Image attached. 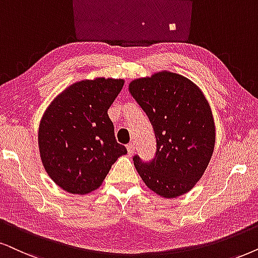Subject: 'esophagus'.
Instances as JSON below:
<instances>
[{"label": "esophagus", "mask_w": 258, "mask_h": 258, "mask_svg": "<svg viewBox=\"0 0 258 258\" xmlns=\"http://www.w3.org/2000/svg\"><path fill=\"white\" fill-rule=\"evenodd\" d=\"M135 150H136V144L135 143H128V144H127V151H128V155H133V152H135Z\"/></svg>", "instance_id": "1"}]
</instances>
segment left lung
<instances>
[{"mask_svg":"<svg viewBox=\"0 0 258 258\" xmlns=\"http://www.w3.org/2000/svg\"><path fill=\"white\" fill-rule=\"evenodd\" d=\"M156 137V152L145 162L133 156L136 169L156 194L176 198L200 180L212 157L216 128L210 105L187 78L158 73L130 84Z\"/></svg>","mask_w":258,"mask_h":258,"instance_id":"obj_1","label":"left lung"}]
</instances>
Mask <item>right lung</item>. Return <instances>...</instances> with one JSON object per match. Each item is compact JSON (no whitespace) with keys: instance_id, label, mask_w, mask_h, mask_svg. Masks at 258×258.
I'll use <instances>...</instances> for the list:
<instances>
[{"instance_id":"1","label":"right lung","mask_w":258,"mask_h":258,"mask_svg":"<svg viewBox=\"0 0 258 258\" xmlns=\"http://www.w3.org/2000/svg\"><path fill=\"white\" fill-rule=\"evenodd\" d=\"M122 80L96 78L67 88L52 101L39 126L45 170L64 190L87 194L99 188L127 150L116 142L107 110Z\"/></svg>"}]
</instances>
